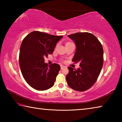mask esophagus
I'll return each mask as SVG.
<instances>
[{"label":"esophagus","instance_id":"obj_1","mask_svg":"<svg viewBox=\"0 0 122 122\" xmlns=\"http://www.w3.org/2000/svg\"><path fill=\"white\" fill-rule=\"evenodd\" d=\"M60 67H61V69H62L64 67H65V66H64L63 65H60Z\"/></svg>","mask_w":122,"mask_h":122}]
</instances>
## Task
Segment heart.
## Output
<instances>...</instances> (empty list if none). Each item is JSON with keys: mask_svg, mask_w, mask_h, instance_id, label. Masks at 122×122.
<instances>
[{"mask_svg": "<svg viewBox=\"0 0 122 122\" xmlns=\"http://www.w3.org/2000/svg\"><path fill=\"white\" fill-rule=\"evenodd\" d=\"M56 47H57V46H56Z\"/></svg>", "mask_w": 122, "mask_h": 122, "instance_id": "1", "label": "heart"}]
</instances>
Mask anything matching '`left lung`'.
I'll return each instance as SVG.
<instances>
[{
    "instance_id": "1",
    "label": "left lung",
    "mask_w": 122,
    "mask_h": 122,
    "mask_svg": "<svg viewBox=\"0 0 122 122\" xmlns=\"http://www.w3.org/2000/svg\"><path fill=\"white\" fill-rule=\"evenodd\" d=\"M68 36L76 46L72 61L79 62L80 67L77 69L68 67L69 73L66 81L71 89L84 92L92 87L97 80L103 64V49L98 39L90 33L78 32Z\"/></svg>"
}]
</instances>
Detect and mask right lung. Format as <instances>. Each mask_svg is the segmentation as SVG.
<instances>
[{
  "mask_svg": "<svg viewBox=\"0 0 122 122\" xmlns=\"http://www.w3.org/2000/svg\"><path fill=\"white\" fill-rule=\"evenodd\" d=\"M62 37L36 30L22 40L19 57L20 69L27 83L35 89L46 90L54 84L60 66L56 63L48 66L45 57L53 53Z\"/></svg>",
  "mask_w": 122,
  "mask_h": 122,
  "instance_id": "obj_1",
  "label": "right lung"
}]
</instances>
